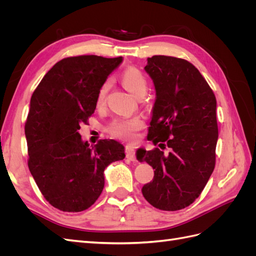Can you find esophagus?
Wrapping results in <instances>:
<instances>
[{"label":"esophagus","instance_id":"esophagus-1","mask_svg":"<svg viewBox=\"0 0 256 256\" xmlns=\"http://www.w3.org/2000/svg\"><path fill=\"white\" fill-rule=\"evenodd\" d=\"M126 157L131 161H136V152H134V146L127 145V147H126Z\"/></svg>","mask_w":256,"mask_h":256}]
</instances>
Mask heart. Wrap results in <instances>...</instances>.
Listing matches in <instances>:
<instances>
[{
	"mask_svg": "<svg viewBox=\"0 0 256 256\" xmlns=\"http://www.w3.org/2000/svg\"><path fill=\"white\" fill-rule=\"evenodd\" d=\"M120 79L122 84L125 85V88L134 95L136 97L138 95L142 94V92H146L147 90V81L145 79L144 74L138 70V69L134 67H129L126 70H124ZM111 88V81L106 80L104 81L97 92L96 96V104L102 106L104 104L108 92H109ZM144 126L143 120L138 118V116H134V118H118L111 122L109 127L110 134L116 138H125V140H132L136 136L138 131L140 130Z\"/></svg>",
	"mask_w": 256,
	"mask_h": 256,
	"instance_id": "obj_1",
	"label": "heart"
}]
</instances>
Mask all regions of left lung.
Returning a JSON list of instances; mask_svg holds the SVG:
<instances>
[{"label": "left lung", "mask_w": 256, "mask_h": 256, "mask_svg": "<svg viewBox=\"0 0 256 256\" xmlns=\"http://www.w3.org/2000/svg\"><path fill=\"white\" fill-rule=\"evenodd\" d=\"M144 69L156 90L147 140L170 152L136 150V159L154 170V180L143 186L142 193L154 207L180 210L200 196L214 172L216 100L188 60L154 56L147 58Z\"/></svg>", "instance_id": "obj_1"}]
</instances>
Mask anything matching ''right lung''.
I'll list each match as a JSON object with an SVG mask.
<instances>
[{"label":"right lung","mask_w":256,"mask_h":256,"mask_svg":"<svg viewBox=\"0 0 256 256\" xmlns=\"http://www.w3.org/2000/svg\"><path fill=\"white\" fill-rule=\"evenodd\" d=\"M122 58H67L54 65L34 90L26 122L28 168L48 202L60 210L90 207L104 187V170L125 158L115 140L83 141L80 125L96 109L97 92Z\"/></svg>","instance_id":"add662e5"}]
</instances>
